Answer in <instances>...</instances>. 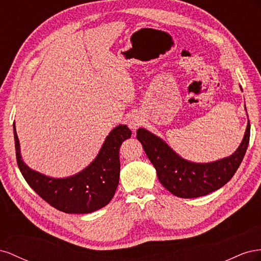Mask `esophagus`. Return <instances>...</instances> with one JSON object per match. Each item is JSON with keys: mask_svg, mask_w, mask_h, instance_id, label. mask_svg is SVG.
Listing matches in <instances>:
<instances>
[{"mask_svg": "<svg viewBox=\"0 0 261 261\" xmlns=\"http://www.w3.org/2000/svg\"><path fill=\"white\" fill-rule=\"evenodd\" d=\"M143 123V120L142 118H141L138 114H135V115H131L128 119V125L130 126V129L132 130H136L138 129L139 126Z\"/></svg>", "mask_w": 261, "mask_h": 261, "instance_id": "1", "label": "esophagus"}]
</instances>
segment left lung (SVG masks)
Returning a JSON list of instances; mask_svg holds the SVG:
<instances>
[{
    "instance_id": "obj_1",
    "label": "left lung",
    "mask_w": 261,
    "mask_h": 261,
    "mask_svg": "<svg viewBox=\"0 0 261 261\" xmlns=\"http://www.w3.org/2000/svg\"><path fill=\"white\" fill-rule=\"evenodd\" d=\"M249 137L248 120L242 143L232 155L215 162L195 163L182 159L165 141L146 129L139 128L137 131V138L155 167L161 184L174 196L187 199L209 195L228 182L244 159Z\"/></svg>"
}]
</instances>
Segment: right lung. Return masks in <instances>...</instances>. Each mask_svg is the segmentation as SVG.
<instances>
[{"label":"right lung","mask_w":261,"mask_h":261,"mask_svg":"<svg viewBox=\"0 0 261 261\" xmlns=\"http://www.w3.org/2000/svg\"><path fill=\"white\" fill-rule=\"evenodd\" d=\"M14 140L17 165L25 180L36 193L57 210L65 213H92L107 205L115 196L120 175L119 150L124 140L131 137L125 124L110 131L99 153L80 173L54 178L28 167L21 159L19 140L14 122Z\"/></svg>","instance_id":"1"}]
</instances>
